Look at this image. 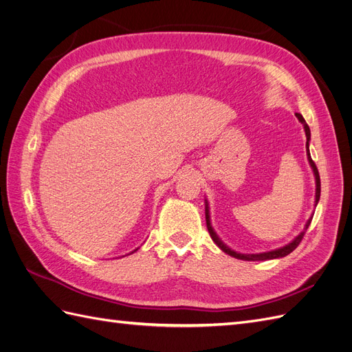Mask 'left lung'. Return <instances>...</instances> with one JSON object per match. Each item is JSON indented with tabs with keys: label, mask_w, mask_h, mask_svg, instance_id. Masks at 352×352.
I'll use <instances>...</instances> for the list:
<instances>
[{
	"label": "left lung",
	"mask_w": 352,
	"mask_h": 352,
	"mask_svg": "<svg viewBox=\"0 0 352 352\" xmlns=\"http://www.w3.org/2000/svg\"><path fill=\"white\" fill-rule=\"evenodd\" d=\"M297 116V118L300 120V122L304 126V131H305V138H307V142H305V149H307V156H309V162H310V166H311V169H313V173H314V178H316V206H317V203H319V199H320V177H319V171H317V166H316V164L313 162V160H311V156H310V151H309V142H310V129H309V126H307V122H305V120L302 118V116L301 114H296ZM311 219H313V217L307 221V223H305V226H304V230L294 238V240L289 243V244H287V245H283V247H280V248H276V250H272V252H266V253H257V254H241V253H236V252H234V250H231V248L226 245V244H223L222 243V240L221 238L217 235V232L213 231V228H212V225H210V214H209V205H208V201H206V225H208V231H209V234H210V236H212V240L214 241V244H217L222 252H225L226 254H230V256H232V257H235V258H240V260H270V258H278V257H285V256H288L291 252H294L296 250V248L298 247V244L301 243V240H302V236H304V234H305V231H307V228L310 226V222H311Z\"/></svg>",
	"instance_id": "8db88e82"
}]
</instances>
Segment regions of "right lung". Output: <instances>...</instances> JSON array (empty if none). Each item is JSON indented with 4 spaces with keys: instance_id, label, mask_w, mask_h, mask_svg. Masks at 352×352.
Instances as JSON below:
<instances>
[{
    "instance_id": "add662e5",
    "label": "right lung",
    "mask_w": 352,
    "mask_h": 352,
    "mask_svg": "<svg viewBox=\"0 0 352 352\" xmlns=\"http://www.w3.org/2000/svg\"><path fill=\"white\" fill-rule=\"evenodd\" d=\"M135 250H138V248H135ZM135 250H134V252H135ZM134 252H131V253H134Z\"/></svg>"
}]
</instances>
